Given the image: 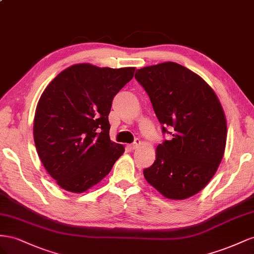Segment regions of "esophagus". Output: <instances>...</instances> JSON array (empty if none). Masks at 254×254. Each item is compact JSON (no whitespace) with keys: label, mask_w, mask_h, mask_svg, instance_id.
Here are the masks:
<instances>
[{"label":"esophagus","mask_w":254,"mask_h":254,"mask_svg":"<svg viewBox=\"0 0 254 254\" xmlns=\"http://www.w3.org/2000/svg\"><path fill=\"white\" fill-rule=\"evenodd\" d=\"M139 146H140V140L139 139H135L134 143L133 144H129V146H127V148L129 150H135V149L138 148Z\"/></svg>","instance_id":"obj_1"}]
</instances>
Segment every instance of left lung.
I'll return each mask as SVG.
<instances>
[{
	"label": "left lung",
	"instance_id": "1",
	"mask_svg": "<svg viewBox=\"0 0 254 254\" xmlns=\"http://www.w3.org/2000/svg\"><path fill=\"white\" fill-rule=\"evenodd\" d=\"M135 78L150 97L163 132L171 140L156 148L147 182L171 200L192 197L208 184L222 161L227 120L215 91L184 66L166 62L137 70Z\"/></svg>",
	"mask_w": 254,
	"mask_h": 254
}]
</instances>
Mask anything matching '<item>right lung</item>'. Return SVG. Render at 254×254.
<instances>
[{"instance_id": "add662e5", "label": "right lung", "mask_w": 254, "mask_h": 254, "mask_svg": "<svg viewBox=\"0 0 254 254\" xmlns=\"http://www.w3.org/2000/svg\"><path fill=\"white\" fill-rule=\"evenodd\" d=\"M135 69L72 64L42 92L34 141L43 167L63 190H88L123 154V144L110 138L108 115L114 97L133 78Z\"/></svg>"}]
</instances>
